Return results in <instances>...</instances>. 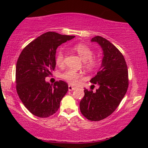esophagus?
Listing matches in <instances>:
<instances>
[{"mask_svg": "<svg viewBox=\"0 0 148 148\" xmlns=\"http://www.w3.org/2000/svg\"><path fill=\"white\" fill-rule=\"evenodd\" d=\"M75 89H76V88L73 87V86H71V85H69L68 86V90L69 91H73V90H74Z\"/></svg>", "mask_w": 148, "mask_h": 148, "instance_id": "obj_1", "label": "esophagus"}]
</instances>
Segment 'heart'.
I'll use <instances>...</instances> for the list:
<instances>
[{
	"label": "heart",
	"instance_id": "heart-1",
	"mask_svg": "<svg viewBox=\"0 0 148 148\" xmlns=\"http://www.w3.org/2000/svg\"><path fill=\"white\" fill-rule=\"evenodd\" d=\"M73 50L78 53L84 60V65L88 70H92L97 66L99 60L97 57L93 56V50L89 46L85 44H77L73 47ZM56 63L58 66L63 65L64 62V52L62 49H58L56 53ZM60 77L69 84L76 85L79 79L82 78L81 73L76 72L73 69H68L61 74Z\"/></svg>",
	"mask_w": 148,
	"mask_h": 148
}]
</instances>
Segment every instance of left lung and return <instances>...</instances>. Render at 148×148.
<instances>
[{"label":"left lung","mask_w":148,"mask_h":148,"mask_svg":"<svg viewBox=\"0 0 148 148\" xmlns=\"http://www.w3.org/2000/svg\"><path fill=\"white\" fill-rule=\"evenodd\" d=\"M103 51L101 68L90 82L99 85L93 92L85 88V95L80 101L83 115L90 121H99L112 114L125 97L129 86L128 70L122 53L106 39L96 36Z\"/></svg>","instance_id":"8db88e82"}]
</instances>
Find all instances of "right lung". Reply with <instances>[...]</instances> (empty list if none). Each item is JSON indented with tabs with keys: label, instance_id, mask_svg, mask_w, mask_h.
Returning a JSON list of instances; mask_svg holds the SVG:
<instances>
[{
	"label": "right lung",
	"instance_id": "add662e5",
	"mask_svg": "<svg viewBox=\"0 0 148 148\" xmlns=\"http://www.w3.org/2000/svg\"><path fill=\"white\" fill-rule=\"evenodd\" d=\"M75 37L47 32L22 50L16 66V89L20 99L32 114L40 118L53 115L68 90L66 82L53 85L46 82L56 67V53L59 46Z\"/></svg>",
	"mask_w": 148,
	"mask_h": 148
}]
</instances>
